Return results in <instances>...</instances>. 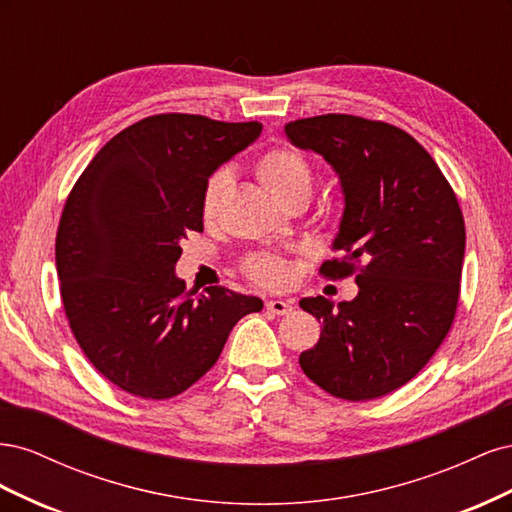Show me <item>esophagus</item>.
Segmentation results:
<instances>
[{
    "label": "esophagus",
    "instance_id": "34e87169",
    "mask_svg": "<svg viewBox=\"0 0 512 512\" xmlns=\"http://www.w3.org/2000/svg\"><path fill=\"white\" fill-rule=\"evenodd\" d=\"M267 309L277 316H286L292 312V303L284 301V299H271V301H267Z\"/></svg>",
    "mask_w": 512,
    "mask_h": 512
}]
</instances>
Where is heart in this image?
Masks as SVG:
<instances>
[{"mask_svg":"<svg viewBox=\"0 0 512 512\" xmlns=\"http://www.w3.org/2000/svg\"><path fill=\"white\" fill-rule=\"evenodd\" d=\"M256 173L260 181L277 203H286L288 198L312 192V168L297 149L273 147L262 153L256 162ZM232 181L228 168H220L207 179L203 200H200V213L203 220L211 222L220 211L222 198ZM247 271L254 280L267 288H282L290 280V269L282 258L277 256H256L247 262Z\"/></svg>","mask_w":512,"mask_h":512,"instance_id":"b5f03b06","label":"heart"}]
</instances>
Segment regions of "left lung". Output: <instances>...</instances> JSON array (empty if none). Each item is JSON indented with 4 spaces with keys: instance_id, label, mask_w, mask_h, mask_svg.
Masks as SVG:
<instances>
[{
    "instance_id": "obj_1",
    "label": "left lung",
    "mask_w": 512,
    "mask_h": 512,
    "mask_svg": "<svg viewBox=\"0 0 512 512\" xmlns=\"http://www.w3.org/2000/svg\"><path fill=\"white\" fill-rule=\"evenodd\" d=\"M288 141L324 158L339 179L344 213L324 275L356 273L359 294L299 305L322 322L305 376L350 401L376 399L421 371L451 329L466 226L442 170L414 138L384 121L320 115L290 121Z\"/></svg>"
}]
</instances>
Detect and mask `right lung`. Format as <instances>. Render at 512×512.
<instances>
[{"label": "right lung", "instance_id": "1", "mask_svg": "<svg viewBox=\"0 0 512 512\" xmlns=\"http://www.w3.org/2000/svg\"><path fill=\"white\" fill-rule=\"evenodd\" d=\"M260 132L258 121L153 115L113 136L72 188L55 241L61 301L85 356L119 389L183 393L262 309L224 286L194 297L175 273L181 241L203 232L207 179Z\"/></svg>", "mask_w": 512, "mask_h": 512}]
</instances>
